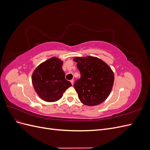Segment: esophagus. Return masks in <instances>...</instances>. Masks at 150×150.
Instances as JSON below:
<instances>
[{"label":"esophagus","mask_w":150,"mask_h":150,"mask_svg":"<svg viewBox=\"0 0 150 150\" xmlns=\"http://www.w3.org/2000/svg\"><path fill=\"white\" fill-rule=\"evenodd\" d=\"M71 83L72 85H73L74 84V80L73 79H71Z\"/></svg>","instance_id":"esophagus-1"}]
</instances>
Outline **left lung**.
Returning a JSON list of instances; mask_svg holds the SVG:
<instances>
[{
    "label": "left lung",
    "instance_id": "8db88e82",
    "mask_svg": "<svg viewBox=\"0 0 150 150\" xmlns=\"http://www.w3.org/2000/svg\"><path fill=\"white\" fill-rule=\"evenodd\" d=\"M73 60L81 74L74 84L79 100L90 106L100 104L109 96L114 83L111 67L96 57H76Z\"/></svg>",
    "mask_w": 150,
    "mask_h": 150
}]
</instances>
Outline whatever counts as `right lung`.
<instances>
[{
	"mask_svg": "<svg viewBox=\"0 0 150 150\" xmlns=\"http://www.w3.org/2000/svg\"><path fill=\"white\" fill-rule=\"evenodd\" d=\"M62 61L56 57L39 65L32 76V82L38 96L47 102L60 99L65 91L72 86L65 79Z\"/></svg>",
	"mask_w": 150,
	"mask_h": 150,
	"instance_id": "add662e5",
	"label": "right lung"
}]
</instances>
